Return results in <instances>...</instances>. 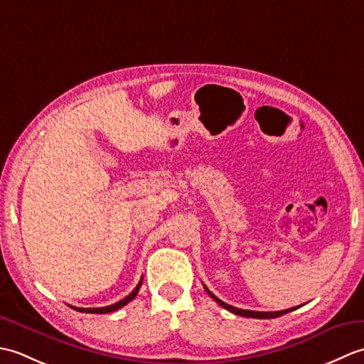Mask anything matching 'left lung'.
Masks as SVG:
<instances>
[{
	"label": "left lung",
	"mask_w": 364,
	"mask_h": 364,
	"mask_svg": "<svg viewBox=\"0 0 364 364\" xmlns=\"http://www.w3.org/2000/svg\"><path fill=\"white\" fill-rule=\"evenodd\" d=\"M205 286V284H203ZM205 289H206V292L210 294V296L218 301V304L220 305V306H223L225 308V310H228L230 313H233V314H237V316H245V318H255V319H274V318H280V316H283V314H286V313H289V311H294L296 310L297 306H294V308H289V310H283V311H250V310H241V308H236V306H231V305H228V304H225V301H222L220 299H218L214 296V294L206 288L205 286Z\"/></svg>",
	"instance_id": "left-lung-1"
}]
</instances>
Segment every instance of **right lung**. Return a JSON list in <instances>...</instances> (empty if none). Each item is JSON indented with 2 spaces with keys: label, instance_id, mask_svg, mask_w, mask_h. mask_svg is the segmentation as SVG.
Here are the masks:
<instances>
[{
  "label": "right lung",
  "instance_id": "add662e5",
  "mask_svg": "<svg viewBox=\"0 0 364 364\" xmlns=\"http://www.w3.org/2000/svg\"><path fill=\"white\" fill-rule=\"evenodd\" d=\"M142 280H144V277L141 278V282L137 283L134 291L131 292L129 296H127L125 299H122L120 301H117V304H114V305L103 306V308H78V306H72V308H73V310H76V311H80V313H95V314H106V313H112L115 310H120L122 306H125L127 304H129V301L137 296V292H139V289H141V286H142Z\"/></svg>",
  "mask_w": 364,
  "mask_h": 364
}]
</instances>
